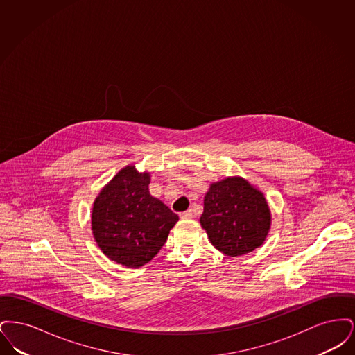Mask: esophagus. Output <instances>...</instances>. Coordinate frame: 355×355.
I'll return each mask as SVG.
<instances>
[{
	"mask_svg": "<svg viewBox=\"0 0 355 355\" xmlns=\"http://www.w3.org/2000/svg\"><path fill=\"white\" fill-rule=\"evenodd\" d=\"M193 216H194V214H193L191 210H187V211H184V213L180 214L181 218H193Z\"/></svg>",
	"mask_w": 355,
	"mask_h": 355,
	"instance_id": "esophagus-1",
	"label": "esophagus"
}]
</instances>
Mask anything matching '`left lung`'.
<instances>
[{
	"instance_id": "8db88e82",
	"label": "left lung",
	"mask_w": 355,
	"mask_h": 355,
	"mask_svg": "<svg viewBox=\"0 0 355 355\" xmlns=\"http://www.w3.org/2000/svg\"><path fill=\"white\" fill-rule=\"evenodd\" d=\"M270 220L263 194L239 177L210 186L200 218L211 245L230 257L250 253L261 246Z\"/></svg>"
}]
</instances>
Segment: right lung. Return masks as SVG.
Segmentation results:
<instances>
[{
    "instance_id": "add662e5",
    "label": "right lung",
    "mask_w": 355,
    "mask_h": 355,
    "mask_svg": "<svg viewBox=\"0 0 355 355\" xmlns=\"http://www.w3.org/2000/svg\"><path fill=\"white\" fill-rule=\"evenodd\" d=\"M150 174L128 166L96 198L92 230L107 258L139 268L161 250L178 216L149 193Z\"/></svg>"
}]
</instances>
